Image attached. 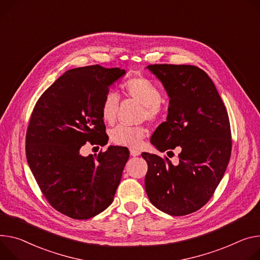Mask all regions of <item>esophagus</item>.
Returning <instances> with one entry per match:
<instances>
[{
    "instance_id": "esophagus-1",
    "label": "esophagus",
    "mask_w": 260,
    "mask_h": 260,
    "mask_svg": "<svg viewBox=\"0 0 260 260\" xmlns=\"http://www.w3.org/2000/svg\"><path fill=\"white\" fill-rule=\"evenodd\" d=\"M129 153L132 156H138L141 154V151L138 150V149H134V148H131L129 149Z\"/></svg>"
}]
</instances>
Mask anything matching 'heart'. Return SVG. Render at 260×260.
Segmentation results:
<instances>
[{
  "instance_id": "b5f03b06",
  "label": "heart",
  "mask_w": 260,
  "mask_h": 260,
  "mask_svg": "<svg viewBox=\"0 0 260 260\" xmlns=\"http://www.w3.org/2000/svg\"><path fill=\"white\" fill-rule=\"evenodd\" d=\"M125 93L129 98L137 101L144 107L142 113L143 119L155 121L161 115V93L157 86L150 80L142 77L131 79L126 82ZM119 94L114 90H109L101 105V115L106 123H113L116 119L118 106H119ZM146 134L143 126H125L118 125L111 129L110 141L118 146H138L141 140Z\"/></svg>"
}]
</instances>
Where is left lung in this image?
<instances>
[{"mask_svg":"<svg viewBox=\"0 0 260 260\" xmlns=\"http://www.w3.org/2000/svg\"><path fill=\"white\" fill-rule=\"evenodd\" d=\"M169 101L167 120L157 126L150 143L160 152L180 146L179 162L143 152L148 171L145 190L150 202L171 216L198 210L211 198L231 155L229 118L207 74L197 66L153 64ZM171 152V151H169Z\"/></svg>","mask_w":260,"mask_h":260,"instance_id":"left-lung-1","label":"left lung"}]
</instances>
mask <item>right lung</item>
<instances>
[{
  "label": "right lung",
  "instance_id": "1",
  "mask_svg": "<svg viewBox=\"0 0 260 260\" xmlns=\"http://www.w3.org/2000/svg\"><path fill=\"white\" fill-rule=\"evenodd\" d=\"M125 75L101 65L67 70L46 89L32 112L26 136L30 169L49 203L61 214L87 220L112 202L129 157L126 147L83 156L86 142L108 143L101 105Z\"/></svg>",
  "mask_w": 260,
  "mask_h": 260
}]
</instances>
